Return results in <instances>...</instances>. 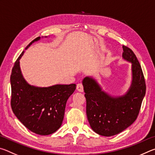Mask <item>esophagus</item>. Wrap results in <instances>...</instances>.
Returning a JSON list of instances; mask_svg holds the SVG:
<instances>
[{"mask_svg": "<svg viewBox=\"0 0 155 155\" xmlns=\"http://www.w3.org/2000/svg\"><path fill=\"white\" fill-rule=\"evenodd\" d=\"M77 90L80 91V92H83V85L82 83H78L77 85Z\"/></svg>", "mask_w": 155, "mask_h": 155, "instance_id": "1", "label": "esophagus"}]
</instances>
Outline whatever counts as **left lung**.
Here are the masks:
<instances>
[{
	"label": "left lung",
	"instance_id": "1",
	"mask_svg": "<svg viewBox=\"0 0 155 155\" xmlns=\"http://www.w3.org/2000/svg\"><path fill=\"white\" fill-rule=\"evenodd\" d=\"M123 58L132 63L133 81L127 94L114 98L102 91L91 77L83 81L89 123L94 132L105 137L118 134L135 121L146 94V81L140 62L128 47L123 46Z\"/></svg>",
	"mask_w": 155,
	"mask_h": 155
}]
</instances>
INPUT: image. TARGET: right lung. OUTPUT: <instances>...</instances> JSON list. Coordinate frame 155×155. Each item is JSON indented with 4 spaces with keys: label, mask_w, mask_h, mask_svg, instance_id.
I'll use <instances>...</instances> for the list:
<instances>
[{
    "label": "right lung",
    "mask_w": 155,
    "mask_h": 155,
    "mask_svg": "<svg viewBox=\"0 0 155 155\" xmlns=\"http://www.w3.org/2000/svg\"><path fill=\"white\" fill-rule=\"evenodd\" d=\"M35 38L26 47L27 49ZM18 57L12 68L11 107L18 119L28 130L40 135H48L61 127L66 102L76 89L75 84L36 87L26 82L21 74Z\"/></svg>",
    "instance_id": "obj_1"
}]
</instances>
